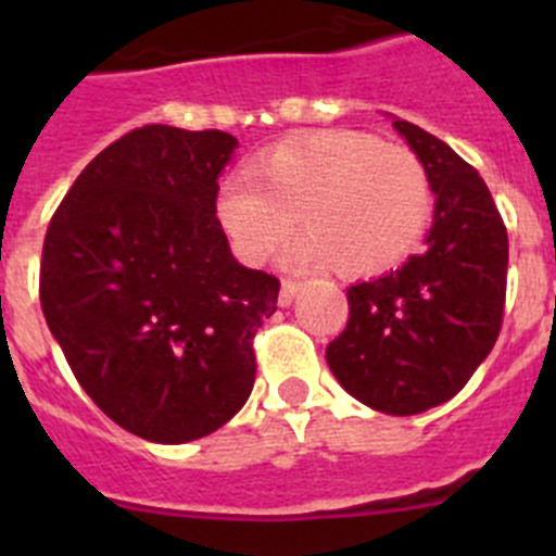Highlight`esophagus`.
<instances>
[{
    "instance_id": "esophagus-1",
    "label": "esophagus",
    "mask_w": 556,
    "mask_h": 556,
    "mask_svg": "<svg viewBox=\"0 0 556 556\" xmlns=\"http://www.w3.org/2000/svg\"><path fill=\"white\" fill-rule=\"evenodd\" d=\"M298 289H301V281L283 278V281H281V294H278V306H292Z\"/></svg>"
}]
</instances>
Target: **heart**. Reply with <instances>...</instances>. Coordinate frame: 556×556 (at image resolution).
Wrapping results in <instances>:
<instances>
[{
	"label": "heart",
	"instance_id": "b5f03b06",
	"mask_svg": "<svg viewBox=\"0 0 556 556\" xmlns=\"http://www.w3.org/2000/svg\"><path fill=\"white\" fill-rule=\"evenodd\" d=\"M431 208L424 161L356 130L281 141L250 166V175L225 180L217 194V223L242 262H267L301 217L308 233L292 248L289 264H337L351 278L404 262L424 239Z\"/></svg>",
	"mask_w": 556,
	"mask_h": 556
}]
</instances>
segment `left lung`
<instances>
[{
	"instance_id": "obj_1",
	"label": "left lung",
	"mask_w": 556,
	"mask_h": 556,
	"mask_svg": "<svg viewBox=\"0 0 556 556\" xmlns=\"http://www.w3.org/2000/svg\"><path fill=\"white\" fill-rule=\"evenodd\" d=\"M434 191L426 250L348 289L345 331L326 348L337 381L384 415H417L468 384L498 339L507 298V228L479 172L412 122H392Z\"/></svg>"
}]
</instances>
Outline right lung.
<instances>
[{"instance_id": "obj_1", "label": "right lung", "mask_w": 556, "mask_h": 556, "mask_svg": "<svg viewBox=\"0 0 556 556\" xmlns=\"http://www.w3.org/2000/svg\"><path fill=\"white\" fill-rule=\"evenodd\" d=\"M223 130L144 125L108 144L52 214L41 308L113 424L178 445L217 431L255 381L278 278L236 262L217 223Z\"/></svg>"}]
</instances>
